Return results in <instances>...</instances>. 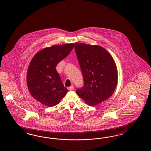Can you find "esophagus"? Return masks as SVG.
I'll return each mask as SVG.
<instances>
[{"instance_id": "obj_1", "label": "esophagus", "mask_w": 151, "mask_h": 151, "mask_svg": "<svg viewBox=\"0 0 151 151\" xmlns=\"http://www.w3.org/2000/svg\"><path fill=\"white\" fill-rule=\"evenodd\" d=\"M68 90H70V91H71V90H73V89H74V87H73V86H71L70 87H68Z\"/></svg>"}]
</instances>
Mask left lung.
Wrapping results in <instances>:
<instances>
[{
    "label": "left lung",
    "mask_w": 151,
    "mask_h": 151,
    "mask_svg": "<svg viewBox=\"0 0 151 151\" xmlns=\"http://www.w3.org/2000/svg\"><path fill=\"white\" fill-rule=\"evenodd\" d=\"M84 86L76 93L89 106H95L112 96L117 85L118 72L110 53L99 45L75 43Z\"/></svg>",
    "instance_id": "1"
}]
</instances>
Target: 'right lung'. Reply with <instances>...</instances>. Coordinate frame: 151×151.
<instances>
[{
    "label": "right lung",
    "instance_id": "1",
    "mask_svg": "<svg viewBox=\"0 0 151 151\" xmlns=\"http://www.w3.org/2000/svg\"><path fill=\"white\" fill-rule=\"evenodd\" d=\"M74 44L51 46L37 52L27 69V82L30 95L41 104L52 107L59 104L68 91L56 66L70 53Z\"/></svg>",
    "mask_w": 151,
    "mask_h": 151
}]
</instances>
